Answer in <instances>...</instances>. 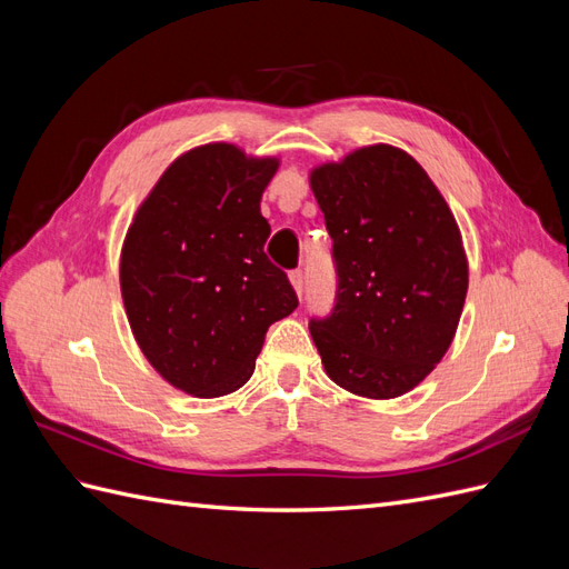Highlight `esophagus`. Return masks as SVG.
<instances>
[{
    "mask_svg": "<svg viewBox=\"0 0 569 569\" xmlns=\"http://www.w3.org/2000/svg\"><path fill=\"white\" fill-rule=\"evenodd\" d=\"M289 280H291V284H295V289H297V295L299 297H303V270H291L289 272Z\"/></svg>",
    "mask_w": 569,
    "mask_h": 569,
    "instance_id": "obj_1",
    "label": "esophagus"
}]
</instances>
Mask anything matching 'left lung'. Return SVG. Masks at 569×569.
Instances as JSON below:
<instances>
[{
	"label": "left lung",
	"mask_w": 569,
	"mask_h": 569,
	"mask_svg": "<svg viewBox=\"0 0 569 569\" xmlns=\"http://www.w3.org/2000/svg\"><path fill=\"white\" fill-rule=\"evenodd\" d=\"M335 306L308 327L332 382L368 399L418 387L451 347L468 295L453 213L420 163L387 144L316 168Z\"/></svg>",
	"instance_id": "8db88e82"
}]
</instances>
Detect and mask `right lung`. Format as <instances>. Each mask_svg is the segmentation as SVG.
<instances>
[{
  "mask_svg": "<svg viewBox=\"0 0 569 569\" xmlns=\"http://www.w3.org/2000/svg\"><path fill=\"white\" fill-rule=\"evenodd\" d=\"M274 159L206 144L170 166L128 230L120 291L137 343L166 380L213 399L242 387L272 322L299 306L263 251Z\"/></svg>",
  "mask_w": 569,
  "mask_h": 569,
  "instance_id": "1",
  "label": "right lung"
}]
</instances>
